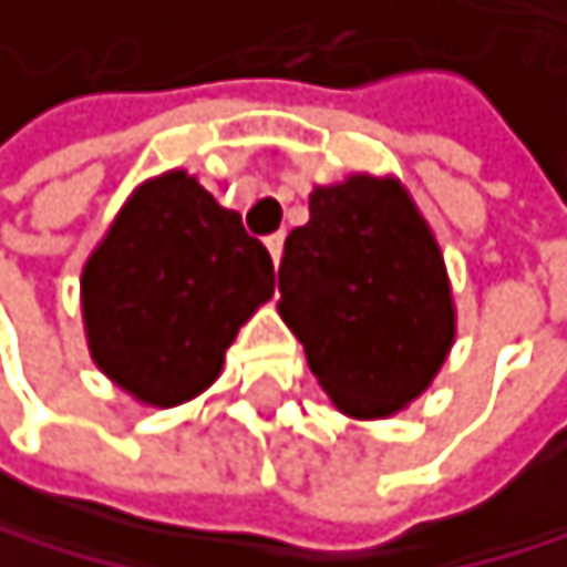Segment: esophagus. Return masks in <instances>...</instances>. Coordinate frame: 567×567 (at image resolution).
Masks as SVG:
<instances>
[{
	"label": "esophagus",
	"instance_id": "obj_1",
	"mask_svg": "<svg viewBox=\"0 0 567 567\" xmlns=\"http://www.w3.org/2000/svg\"><path fill=\"white\" fill-rule=\"evenodd\" d=\"M266 248H269V259H272V266H280V256H284V235H272V238H266Z\"/></svg>",
	"mask_w": 567,
	"mask_h": 567
}]
</instances>
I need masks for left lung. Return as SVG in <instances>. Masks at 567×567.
Returning a JSON list of instances; mask_svg holds the SVG:
<instances>
[{
    "instance_id": "1",
    "label": "left lung",
    "mask_w": 567,
    "mask_h": 567,
    "mask_svg": "<svg viewBox=\"0 0 567 567\" xmlns=\"http://www.w3.org/2000/svg\"><path fill=\"white\" fill-rule=\"evenodd\" d=\"M280 319L347 417L403 410L456 340L442 248L396 178L316 185L308 224L284 241Z\"/></svg>"
}]
</instances>
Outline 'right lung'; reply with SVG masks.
I'll return each instance as SVG.
<instances>
[{
	"label": "right lung",
	"mask_w": 567,
	"mask_h": 567,
	"mask_svg": "<svg viewBox=\"0 0 567 567\" xmlns=\"http://www.w3.org/2000/svg\"><path fill=\"white\" fill-rule=\"evenodd\" d=\"M90 358L146 406H178L217 382L262 301L272 259L241 217L167 171L118 209L80 277Z\"/></svg>",
	"instance_id": "1"
}]
</instances>
